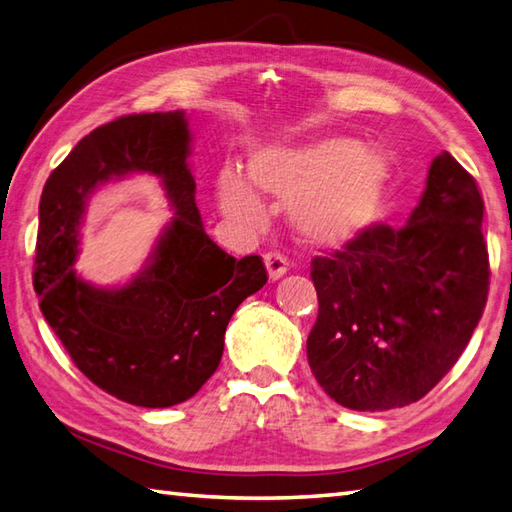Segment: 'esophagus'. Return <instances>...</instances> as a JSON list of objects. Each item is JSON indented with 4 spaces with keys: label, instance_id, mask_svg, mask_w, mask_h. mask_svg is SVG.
<instances>
[{
    "label": "esophagus",
    "instance_id": "esophagus-1",
    "mask_svg": "<svg viewBox=\"0 0 512 512\" xmlns=\"http://www.w3.org/2000/svg\"><path fill=\"white\" fill-rule=\"evenodd\" d=\"M265 267H267V274L271 280H278L287 274L289 269V260L285 254L280 252H267L265 254Z\"/></svg>",
    "mask_w": 512,
    "mask_h": 512
}]
</instances>
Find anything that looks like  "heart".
<instances>
[{"label":"heart","instance_id":"obj_1","mask_svg":"<svg viewBox=\"0 0 512 512\" xmlns=\"http://www.w3.org/2000/svg\"><path fill=\"white\" fill-rule=\"evenodd\" d=\"M392 184V164L352 138H322L295 149H263L241 170L223 168L219 199L227 217L245 227L265 225L263 192L291 208L300 234L313 245L342 247L379 221Z\"/></svg>","mask_w":512,"mask_h":512}]
</instances>
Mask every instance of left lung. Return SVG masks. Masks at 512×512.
I'll list each match as a JSON object with an SVG mask.
<instances>
[{
  "label": "left lung",
  "instance_id": "left-lung-1",
  "mask_svg": "<svg viewBox=\"0 0 512 512\" xmlns=\"http://www.w3.org/2000/svg\"><path fill=\"white\" fill-rule=\"evenodd\" d=\"M484 201L449 153L401 230L374 223L311 260L317 320L306 357L339 405L383 412L416 403L458 361L488 295Z\"/></svg>",
  "mask_w": 512,
  "mask_h": 512
}]
</instances>
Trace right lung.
<instances>
[{
  "label": "right lung",
  "instance_id": "right-lung-1",
  "mask_svg": "<svg viewBox=\"0 0 512 512\" xmlns=\"http://www.w3.org/2000/svg\"><path fill=\"white\" fill-rule=\"evenodd\" d=\"M184 111L131 113L94 129L52 170L39 203L34 291L67 355L100 390L138 407L188 401L219 368L225 328L267 282L260 256L236 260L203 230ZM129 172L160 176L176 217L145 269L118 290L75 276L88 195Z\"/></svg>",
  "mask_w": 512,
  "mask_h": 512
}]
</instances>
